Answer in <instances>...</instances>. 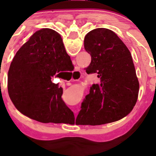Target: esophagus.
<instances>
[{"mask_svg":"<svg viewBox=\"0 0 156 156\" xmlns=\"http://www.w3.org/2000/svg\"><path fill=\"white\" fill-rule=\"evenodd\" d=\"M73 73H74V75H75V76L76 77V79H79L81 76V72L80 71V67H78V66H76V70L74 71Z\"/></svg>","mask_w":156,"mask_h":156,"instance_id":"1","label":"esophagus"}]
</instances>
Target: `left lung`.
<instances>
[{
    "mask_svg": "<svg viewBox=\"0 0 156 156\" xmlns=\"http://www.w3.org/2000/svg\"><path fill=\"white\" fill-rule=\"evenodd\" d=\"M84 48L91 56L87 73H97L100 83L90 87L76 124L95 126L122 119L133 108L139 92L129 49L115 33L105 28L89 32Z\"/></svg>",
    "mask_w": 156,
    "mask_h": 156,
    "instance_id": "8db88e82",
    "label": "left lung"
}]
</instances>
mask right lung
I'll return each mask as SVG.
<instances>
[{"instance_id": "add662e5", "label": "right lung", "mask_w": 156, "mask_h": 156, "mask_svg": "<svg viewBox=\"0 0 156 156\" xmlns=\"http://www.w3.org/2000/svg\"><path fill=\"white\" fill-rule=\"evenodd\" d=\"M73 68L62 39L51 29L35 32L14 57L8 73V94L22 114L38 122L71 123L73 112L51 78Z\"/></svg>"}]
</instances>
